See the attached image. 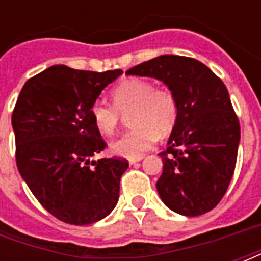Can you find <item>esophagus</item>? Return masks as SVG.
<instances>
[{
  "mask_svg": "<svg viewBox=\"0 0 261 261\" xmlns=\"http://www.w3.org/2000/svg\"><path fill=\"white\" fill-rule=\"evenodd\" d=\"M142 158H136V159H128V164L130 165H136L137 162H140Z\"/></svg>",
  "mask_w": 261,
  "mask_h": 261,
  "instance_id": "34e87169",
  "label": "esophagus"
}]
</instances>
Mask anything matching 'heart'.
<instances>
[{
  "mask_svg": "<svg viewBox=\"0 0 261 261\" xmlns=\"http://www.w3.org/2000/svg\"><path fill=\"white\" fill-rule=\"evenodd\" d=\"M113 106L95 102L91 117L97 130L112 136L117 130L120 114H128L133 130L114 140L110 149L114 155L124 158H141L142 153L153 147L159 136H168L177 121V102L166 88H153L152 82L130 78L120 82L112 91Z\"/></svg>",
  "mask_w": 261,
  "mask_h": 261,
  "instance_id": "1",
  "label": "heart"
}]
</instances>
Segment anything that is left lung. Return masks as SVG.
<instances>
[{"label":"left lung","instance_id":"left-lung-1","mask_svg":"<svg viewBox=\"0 0 261 261\" xmlns=\"http://www.w3.org/2000/svg\"><path fill=\"white\" fill-rule=\"evenodd\" d=\"M164 82L179 113L161 152L164 172L156 181L172 211L198 217L224 197L233 175L241 127L224 82L198 60L165 54L125 71Z\"/></svg>","mask_w":261,"mask_h":261}]
</instances>
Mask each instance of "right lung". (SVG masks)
<instances>
[{"instance_id": "1", "label": "right lung", "mask_w": 261, "mask_h": 261, "mask_svg": "<svg viewBox=\"0 0 261 261\" xmlns=\"http://www.w3.org/2000/svg\"><path fill=\"white\" fill-rule=\"evenodd\" d=\"M121 74L53 65L26 81L15 105L18 170L37 201L65 224L97 222L119 201L128 162L91 159L106 148L91 108Z\"/></svg>"}]
</instances>
